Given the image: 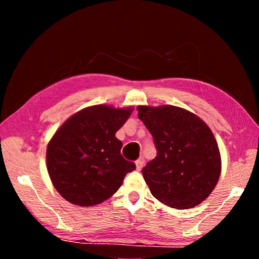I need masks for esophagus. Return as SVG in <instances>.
Here are the masks:
<instances>
[{
  "instance_id": "1",
  "label": "esophagus",
  "mask_w": 259,
  "mask_h": 259,
  "mask_svg": "<svg viewBox=\"0 0 259 259\" xmlns=\"http://www.w3.org/2000/svg\"><path fill=\"white\" fill-rule=\"evenodd\" d=\"M143 165H144V159H139V160L136 161V168H137L138 171H139V170H142Z\"/></svg>"
}]
</instances>
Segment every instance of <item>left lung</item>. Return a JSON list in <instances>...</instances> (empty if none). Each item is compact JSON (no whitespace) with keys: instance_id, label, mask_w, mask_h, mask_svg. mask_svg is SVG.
<instances>
[{"instance_id":"left-lung-1","label":"left lung","mask_w":259,"mask_h":259,"mask_svg":"<svg viewBox=\"0 0 259 259\" xmlns=\"http://www.w3.org/2000/svg\"><path fill=\"white\" fill-rule=\"evenodd\" d=\"M156 157L142 172L152 195L176 209L196 207L212 192L221 175V153L209 126L186 109L138 106Z\"/></svg>"}]
</instances>
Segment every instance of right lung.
<instances>
[{
  "instance_id": "1",
  "label": "right lung",
  "mask_w": 259,
  "mask_h": 259,
  "mask_svg": "<svg viewBox=\"0 0 259 259\" xmlns=\"http://www.w3.org/2000/svg\"><path fill=\"white\" fill-rule=\"evenodd\" d=\"M131 112L96 105L75 113L56 131L48 144L47 168L65 200L81 207L102 203L136 169L121 155L122 142L115 137Z\"/></svg>"
}]
</instances>
